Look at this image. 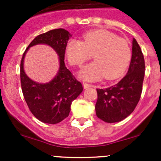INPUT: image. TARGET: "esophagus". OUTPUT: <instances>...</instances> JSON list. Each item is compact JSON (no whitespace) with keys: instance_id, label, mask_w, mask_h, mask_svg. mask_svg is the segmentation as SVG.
Instances as JSON below:
<instances>
[{"instance_id":"34e87169","label":"esophagus","mask_w":161,"mask_h":161,"mask_svg":"<svg viewBox=\"0 0 161 161\" xmlns=\"http://www.w3.org/2000/svg\"><path fill=\"white\" fill-rule=\"evenodd\" d=\"M91 86H92V85H90V84L86 83V82H83L84 89H88V88H90V87H91Z\"/></svg>"}]
</instances>
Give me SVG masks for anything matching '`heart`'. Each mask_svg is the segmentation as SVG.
<instances>
[{"label": "heart", "mask_w": 161, "mask_h": 161, "mask_svg": "<svg viewBox=\"0 0 161 161\" xmlns=\"http://www.w3.org/2000/svg\"><path fill=\"white\" fill-rule=\"evenodd\" d=\"M78 39L69 40L65 46V56L71 66H81L92 54L94 62L83 67L82 79L97 81L105 77L108 80L120 78L127 70L131 59L129 42L108 30L87 32Z\"/></svg>", "instance_id": "1"}]
</instances>
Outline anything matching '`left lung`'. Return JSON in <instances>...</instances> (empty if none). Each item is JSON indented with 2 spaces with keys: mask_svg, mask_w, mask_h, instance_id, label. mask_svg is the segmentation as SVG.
<instances>
[{
  "mask_svg": "<svg viewBox=\"0 0 161 161\" xmlns=\"http://www.w3.org/2000/svg\"><path fill=\"white\" fill-rule=\"evenodd\" d=\"M144 75L143 53L136 39H133L132 55L125 76L114 86L97 89V116L105 122L114 123L122 121L130 115L141 97Z\"/></svg>",
  "mask_w": 161,
  "mask_h": 161,
  "instance_id": "1",
  "label": "left lung"
}]
</instances>
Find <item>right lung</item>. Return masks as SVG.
<instances>
[{
  "mask_svg": "<svg viewBox=\"0 0 161 161\" xmlns=\"http://www.w3.org/2000/svg\"><path fill=\"white\" fill-rule=\"evenodd\" d=\"M71 34L64 29L52 30L37 36L22 55L20 64V79L22 93L32 114L43 123L57 124L67 118L73 100L82 92V83L75 79L64 64L65 46ZM43 43L53 48L59 56V71L47 84H37L25 75L23 61L30 46Z\"/></svg>",
  "mask_w": 161,
  "mask_h": 161,
  "instance_id": "1",
  "label": "right lung"
}]
</instances>
